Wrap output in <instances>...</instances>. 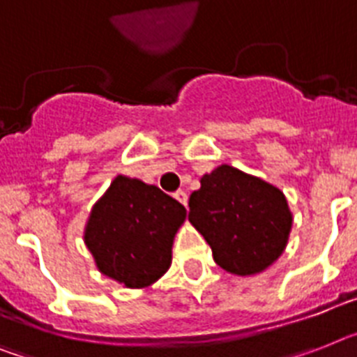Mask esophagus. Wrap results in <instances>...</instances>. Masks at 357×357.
I'll use <instances>...</instances> for the list:
<instances>
[{
	"mask_svg": "<svg viewBox=\"0 0 357 357\" xmlns=\"http://www.w3.org/2000/svg\"><path fill=\"white\" fill-rule=\"evenodd\" d=\"M175 199L178 200V202H181L182 206H188V193H185V191H182V190L176 191Z\"/></svg>",
	"mask_w": 357,
	"mask_h": 357,
	"instance_id": "34e87169",
	"label": "esophagus"
}]
</instances>
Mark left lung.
<instances>
[{
    "mask_svg": "<svg viewBox=\"0 0 357 357\" xmlns=\"http://www.w3.org/2000/svg\"><path fill=\"white\" fill-rule=\"evenodd\" d=\"M188 219L210 244L215 263L235 275H255L275 263L291 229L282 191L228 164L200 178Z\"/></svg>",
    "mask_w": 357,
    "mask_h": 357,
    "instance_id": "8db88e82",
    "label": "left lung"
}]
</instances>
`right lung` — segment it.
I'll list each match as a JSON object with an SVG mask.
<instances>
[{"label": "right lung", "instance_id": "1", "mask_svg": "<svg viewBox=\"0 0 357 357\" xmlns=\"http://www.w3.org/2000/svg\"><path fill=\"white\" fill-rule=\"evenodd\" d=\"M185 208L157 185L119 175L96 200L85 246L100 272L128 288H146L172 266L173 238Z\"/></svg>", "mask_w": 357, "mask_h": 357}]
</instances>
